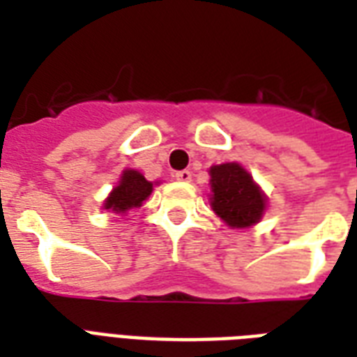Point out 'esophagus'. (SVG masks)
<instances>
[{"instance_id": "obj_1", "label": "esophagus", "mask_w": 357, "mask_h": 357, "mask_svg": "<svg viewBox=\"0 0 357 357\" xmlns=\"http://www.w3.org/2000/svg\"><path fill=\"white\" fill-rule=\"evenodd\" d=\"M190 178H192L190 170H178V172H176V179H178V181H190Z\"/></svg>"}]
</instances>
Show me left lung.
<instances>
[{
	"label": "left lung",
	"mask_w": 357,
	"mask_h": 357,
	"mask_svg": "<svg viewBox=\"0 0 357 357\" xmlns=\"http://www.w3.org/2000/svg\"><path fill=\"white\" fill-rule=\"evenodd\" d=\"M211 174V207L231 228H246L259 222L265 211V196L254 179L237 162L218 165Z\"/></svg>",
	"instance_id": "8db88e82"
}]
</instances>
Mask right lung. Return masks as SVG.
Wrapping results in <instances>:
<instances>
[{"mask_svg": "<svg viewBox=\"0 0 357 357\" xmlns=\"http://www.w3.org/2000/svg\"><path fill=\"white\" fill-rule=\"evenodd\" d=\"M153 185L146 181V178L137 170H126L122 174L119 187L105 200V209H113L116 213H126L131 207H140L142 202L151 195Z\"/></svg>", "mask_w": 357, "mask_h": 357, "instance_id": "obj_1", "label": "right lung"}]
</instances>
